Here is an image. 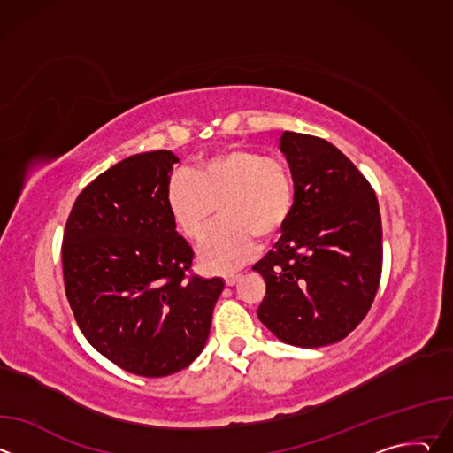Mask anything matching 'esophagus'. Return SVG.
I'll list each match as a JSON object with an SVG mask.
<instances>
[{
  "label": "esophagus",
  "mask_w": 453,
  "mask_h": 453,
  "mask_svg": "<svg viewBox=\"0 0 453 453\" xmlns=\"http://www.w3.org/2000/svg\"><path fill=\"white\" fill-rule=\"evenodd\" d=\"M240 278H242V274H226V276H224V281H226L227 287H233Z\"/></svg>",
  "instance_id": "1"
}]
</instances>
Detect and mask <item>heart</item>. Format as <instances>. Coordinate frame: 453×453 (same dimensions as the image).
I'll return each instance as SVG.
<instances>
[{
	"label": "heart",
	"instance_id": "obj_1",
	"mask_svg": "<svg viewBox=\"0 0 453 453\" xmlns=\"http://www.w3.org/2000/svg\"><path fill=\"white\" fill-rule=\"evenodd\" d=\"M175 227L201 238L220 208L222 222L199 245L210 271H229L249 260L256 236H276L294 206V180L285 161L247 149H227L203 159L191 172H175L165 191Z\"/></svg>",
	"mask_w": 453,
	"mask_h": 453
}]
</instances>
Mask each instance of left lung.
<instances>
[{
	"mask_svg": "<svg viewBox=\"0 0 453 453\" xmlns=\"http://www.w3.org/2000/svg\"><path fill=\"white\" fill-rule=\"evenodd\" d=\"M294 206L274 249L252 271L267 292L257 317L283 342L320 348L348 337L367 315L381 276V219L374 189L326 140H280Z\"/></svg>",
	"mask_w": 453,
	"mask_h": 453,
	"instance_id": "1",
	"label": "left lung"
}]
</instances>
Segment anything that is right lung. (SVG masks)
Listing matches in <instances>:
<instances>
[{
    "label": "right lung",
    "instance_id": "right-lung-1",
    "mask_svg": "<svg viewBox=\"0 0 453 453\" xmlns=\"http://www.w3.org/2000/svg\"><path fill=\"white\" fill-rule=\"evenodd\" d=\"M170 150L127 157L77 197L62 238L66 297L89 344L118 367L159 378L204 349L220 278L188 274L193 250L165 191Z\"/></svg>",
    "mask_w": 453,
    "mask_h": 453
}]
</instances>
